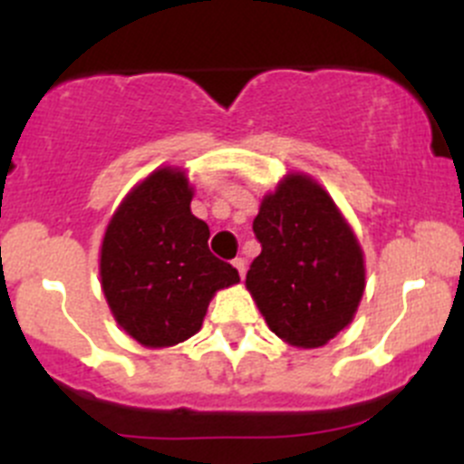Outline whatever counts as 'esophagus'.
Listing matches in <instances>:
<instances>
[{
  "label": "esophagus",
  "mask_w": 464,
  "mask_h": 464,
  "mask_svg": "<svg viewBox=\"0 0 464 464\" xmlns=\"http://www.w3.org/2000/svg\"><path fill=\"white\" fill-rule=\"evenodd\" d=\"M233 266H236V269H237V274L245 276V271H246V260H245V258H236V260H233Z\"/></svg>",
  "instance_id": "obj_1"
}]
</instances>
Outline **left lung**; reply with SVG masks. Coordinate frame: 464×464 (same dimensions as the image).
Here are the masks:
<instances>
[{
    "instance_id": "left-lung-1",
    "label": "left lung",
    "mask_w": 464,
    "mask_h": 464,
    "mask_svg": "<svg viewBox=\"0 0 464 464\" xmlns=\"http://www.w3.org/2000/svg\"><path fill=\"white\" fill-rule=\"evenodd\" d=\"M254 233L262 251L246 271V289L271 332L319 348L350 325L366 287L362 246L312 177H285L262 199Z\"/></svg>"
}]
</instances>
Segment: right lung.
Wrapping results in <instances>:
<instances>
[{"label":"right lung","instance_id":"obj_1","mask_svg":"<svg viewBox=\"0 0 464 464\" xmlns=\"http://www.w3.org/2000/svg\"><path fill=\"white\" fill-rule=\"evenodd\" d=\"M179 168H159L123 199L101 246V285L116 323L148 348L199 332L210 298L240 280L208 249V224L190 213Z\"/></svg>","mask_w":464,"mask_h":464}]
</instances>
